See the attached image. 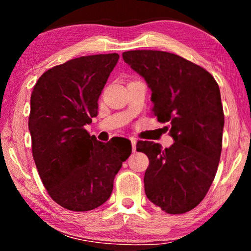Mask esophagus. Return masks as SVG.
Listing matches in <instances>:
<instances>
[{"mask_svg": "<svg viewBox=\"0 0 251 251\" xmlns=\"http://www.w3.org/2000/svg\"><path fill=\"white\" fill-rule=\"evenodd\" d=\"M130 142H131V148H133V151H136V143H137V139L135 137H130Z\"/></svg>", "mask_w": 251, "mask_h": 251, "instance_id": "obj_1", "label": "esophagus"}]
</instances>
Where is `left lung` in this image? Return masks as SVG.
I'll return each instance as SVG.
<instances>
[{
  "mask_svg": "<svg viewBox=\"0 0 251 251\" xmlns=\"http://www.w3.org/2000/svg\"><path fill=\"white\" fill-rule=\"evenodd\" d=\"M123 58L145 78L152 114L169 123L175 143L139 141L150 159L144 176L147 198L167 214L194 209L209 190L223 147L224 109L217 82L205 69L163 50H128Z\"/></svg>",
  "mask_w": 251,
  "mask_h": 251,
  "instance_id": "1",
  "label": "left lung"
}]
</instances>
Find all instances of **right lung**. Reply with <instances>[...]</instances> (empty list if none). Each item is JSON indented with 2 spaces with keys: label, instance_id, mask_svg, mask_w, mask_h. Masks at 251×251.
<instances>
[{
  "label": "right lung",
  "instance_id": "right-lung-1",
  "mask_svg": "<svg viewBox=\"0 0 251 251\" xmlns=\"http://www.w3.org/2000/svg\"><path fill=\"white\" fill-rule=\"evenodd\" d=\"M118 58L113 53L71 59L34 85L28 117L33 158L50 198L69 210L103 205L131 154L130 142L120 146L115 137L101 143L84 127L97 116L99 97Z\"/></svg>",
  "mask_w": 251,
  "mask_h": 251
}]
</instances>
